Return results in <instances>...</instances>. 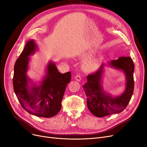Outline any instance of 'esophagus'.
I'll return each mask as SVG.
<instances>
[{
  "label": "esophagus",
  "instance_id": "esophagus-1",
  "mask_svg": "<svg viewBox=\"0 0 147 147\" xmlns=\"http://www.w3.org/2000/svg\"><path fill=\"white\" fill-rule=\"evenodd\" d=\"M74 79H75V80H76V81H78V82H80V80H81V77H80V75H76V76H75V77H74Z\"/></svg>",
  "mask_w": 147,
  "mask_h": 147
}]
</instances>
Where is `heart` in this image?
<instances>
[{
	"label": "heart",
	"instance_id": "1",
	"mask_svg": "<svg viewBox=\"0 0 147 147\" xmlns=\"http://www.w3.org/2000/svg\"><path fill=\"white\" fill-rule=\"evenodd\" d=\"M100 61L99 58L97 57L88 58L84 59L81 65V68L82 71L87 73H90L96 71L100 67Z\"/></svg>",
	"mask_w": 147,
	"mask_h": 147
}]
</instances>
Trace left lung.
<instances>
[{
    "instance_id": "8db88e82",
    "label": "left lung",
    "mask_w": 147,
    "mask_h": 147,
    "mask_svg": "<svg viewBox=\"0 0 147 147\" xmlns=\"http://www.w3.org/2000/svg\"><path fill=\"white\" fill-rule=\"evenodd\" d=\"M105 65V64H102L97 71L88 75V82L83 86L87 96L88 109L92 114L98 117L123 111L132 98L134 89L135 65L132 58L129 57H121L117 59L109 62V65L120 69L126 76L125 89L118 96H111L107 94L102 89L101 82Z\"/></svg>"
}]
</instances>
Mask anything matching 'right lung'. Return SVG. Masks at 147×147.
I'll return each instance as SVG.
<instances>
[{
	"label": "right lung",
	"instance_id": "obj_1",
	"mask_svg": "<svg viewBox=\"0 0 147 147\" xmlns=\"http://www.w3.org/2000/svg\"><path fill=\"white\" fill-rule=\"evenodd\" d=\"M37 46L34 40L27 42L24 50L14 65L13 86L20 103L30 114L40 117H52L61 109V102L67 84L71 78V72L62 74L55 64L50 62L46 74L39 85L28 78L29 56L33 54Z\"/></svg>",
	"mask_w": 147,
	"mask_h": 147
}]
</instances>
